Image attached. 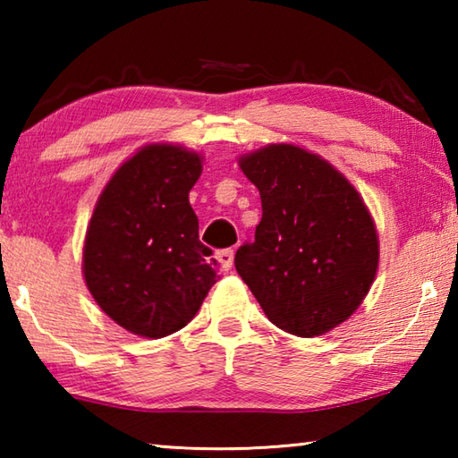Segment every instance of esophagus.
<instances>
[{
	"mask_svg": "<svg viewBox=\"0 0 458 458\" xmlns=\"http://www.w3.org/2000/svg\"><path fill=\"white\" fill-rule=\"evenodd\" d=\"M216 259H218L222 270H230L232 265H234V250L232 248H224V250L216 252Z\"/></svg>",
	"mask_w": 458,
	"mask_h": 458,
	"instance_id": "esophagus-1",
	"label": "esophagus"
}]
</instances>
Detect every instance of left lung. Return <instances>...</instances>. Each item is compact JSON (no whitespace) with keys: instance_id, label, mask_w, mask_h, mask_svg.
Segmentation results:
<instances>
[{"instance_id":"left-lung-1","label":"left lung","mask_w":458,"mask_h":458,"mask_svg":"<svg viewBox=\"0 0 458 458\" xmlns=\"http://www.w3.org/2000/svg\"><path fill=\"white\" fill-rule=\"evenodd\" d=\"M257 185L262 220L234 265L278 329L323 335L361 305L377 270V234L366 204L319 155L268 145L240 159Z\"/></svg>"}]
</instances>
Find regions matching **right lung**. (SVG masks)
<instances>
[{
  "instance_id": "add662e5",
  "label": "right lung",
  "mask_w": 458,
  "mask_h": 458,
  "mask_svg": "<svg viewBox=\"0 0 458 458\" xmlns=\"http://www.w3.org/2000/svg\"><path fill=\"white\" fill-rule=\"evenodd\" d=\"M199 155L149 145L100 193L84 240V281L121 327L159 339L185 327L218 281V260L199 242L190 190Z\"/></svg>"
}]
</instances>
